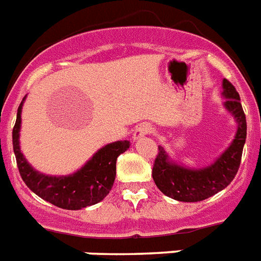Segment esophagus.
I'll list each match as a JSON object with an SVG mask.
<instances>
[{"label": "esophagus", "mask_w": 261, "mask_h": 261, "mask_svg": "<svg viewBox=\"0 0 261 261\" xmlns=\"http://www.w3.org/2000/svg\"><path fill=\"white\" fill-rule=\"evenodd\" d=\"M152 132H153V128L149 124H141L136 128L135 133H133V140H141L144 136L150 135Z\"/></svg>", "instance_id": "obj_1"}]
</instances>
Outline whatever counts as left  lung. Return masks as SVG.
<instances>
[{
    "label": "left lung",
    "mask_w": 261,
    "mask_h": 261,
    "mask_svg": "<svg viewBox=\"0 0 261 261\" xmlns=\"http://www.w3.org/2000/svg\"><path fill=\"white\" fill-rule=\"evenodd\" d=\"M224 107L238 122L233 141L213 164L199 169H191L169 160L163 146H159L152 176L157 188L165 196L177 201L195 203L216 195L231 184L240 167L243 148L247 139V121L240 96L227 79L223 80Z\"/></svg>",
    "instance_id": "obj_1"
}]
</instances>
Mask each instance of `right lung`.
Masks as SVG:
<instances>
[{
  "mask_svg": "<svg viewBox=\"0 0 261 261\" xmlns=\"http://www.w3.org/2000/svg\"><path fill=\"white\" fill-rule=\"evenodd\" d=\"M23 100L17 109V120L13 128V150L16 154L19 174L28 188L45 201L62 210L77 211L100 203L113 187L117 157L128 149L130 143L125 140L102 146L81 169L69 176L40 173L32 168L19 149L18 139Z\"/></svg>",
  "mask_w": 261,
  "mask_h": 261,
  "instance_id": "add662e5",
  "label": "right lung"
}]
</instances>
